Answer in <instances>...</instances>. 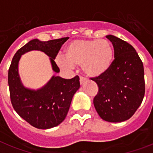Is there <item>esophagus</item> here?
Instances as JSON below:
<instances>
[{
	"label": "esophagus",
	"instance_id": "34e87169",
	"mask_svg": "<svg viewBox=\"0 0 153 153\" xmlns=\"http://www.w3.org/2000/svg\"><path fill=\"white\" fill-rule=\"evenodd\" d=\"M86 82V79H84L83 77H80V84L81 85H83L85 82Z\"/></svg>",
	"mask_w": 153,
	"mask_h": 153
}]
</instances>
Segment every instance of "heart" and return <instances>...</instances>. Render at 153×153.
Listing matches in <instances>:
<instances>
[{
	"label": "heart",
	"mask_w": 153,
	"mask_h": 153,
	"mask_svg": "<svg viewBox=\"0 0 153 153\" xmlns=\"http://www.w3.org/2000/svg\"><path fill=\"white\" fill-rule=\"evenodd\" d=\"M65 59L57 57L56 63L61 68L82 66V70L90 79L104 75L114 62V51L106 39H75L67 45Z\"/></svg>",
	"instance_id": "obj_1"
}]
</instances>
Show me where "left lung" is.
Segmentation results:
<instances>
[{
  "instance_id": "obj_1",
  "label": "left lung",
  "mask_w": 153,
  "mask_h": 153,
  "mask_svg": "<svg viewBox=\"0 0 153 153\" xmlns=\"http://www.w3.org/2000/svg\"><path fill=\"white\" fill-rule=\"evenodd\" d=\"M106 37L114 47V61L104 75L92 79L100 90L93 104L102 120L122 122L133 116L143 100L144 68L131 45L115 36Z\"/></svg>"
}]
</instances>
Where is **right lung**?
<instances>
[{
  "label": "right lung",
  "instance_id": "right-lung-1",
  "mask_svg": "<svg viewBox=\"0 0 153 153\" xmlns=\"http://www.w3.org/2000/svg\"><path fill=\"white\" fill-rule=\"evenodd\" d=\"M68 37L41 41L34 39L16 52L8 71L10 97L14 109L19 116L32 126L49 129L61 124L66 117L74 93L80 88L79 77L65 79L53 75L41 88H27L23 85L19 71L20 59L29 51H38L47 55L53 71L60 72L54 59Z\"/></svg>",
  "mask_w": 153,
  "mask_h": 153
}]
</instances>
